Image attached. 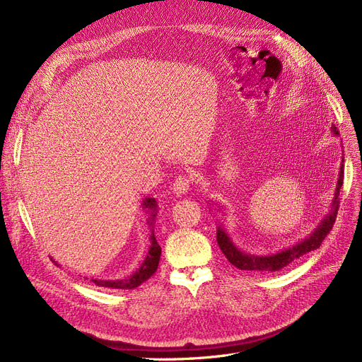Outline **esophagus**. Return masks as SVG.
Segmentation results:
<instances>
[{
	"mask_svg": "<svg viewBox=\"0 0 362 362\" xmlns=\"http://www.w3.org/2000/svg\"><path fill=\"white\" fill-rule=\"evenodd\" d=\"M192 181L193 178L190 177V175H180V177L173 181V185H172V190L175 194H185L190 187H192Z\"/></svg>",
	"mask_w": 362,
	"mask_h": 362,
	"instance_id": "esophagus-1",
	"label": "esophagus"
}]
</instances>
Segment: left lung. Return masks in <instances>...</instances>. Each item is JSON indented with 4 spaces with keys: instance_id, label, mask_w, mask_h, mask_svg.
Returning a JSON list of instances; mask_svg holds the SVG:
<instances>
[{
    "instance_id": "left-lung-1",
    "label": "left lung",
    "mask_w": 362,
    "mask_h": 362,
    "mask_svg": "<svg viewBox=\"0 0 362 362\" xmlns=\"http://www.w3.org/2000/svg\"><path fill=\"white\" fill-rule=\"evenodd\" d=\"M331 131L335 137H338V129L334 125L331 127ZM343 163H344V158H341V166H339L337 187L334 192V198L331 202L329 213H327L322 218V222L317 225V228L308 237H305L303 240H300V242H298L287 249H282V250L276 252V254H270V255L246 254V252H243L242 249H238L235 246V243L233 242V238L229 237L225 226L222 223H218L217 225V245L223 252V255L228 258V261L240 270L272 273V272H278L284 267H287L294 259H298L302 255L308 254V252L319 249L325 237L331 233V229L335 222V217H337L338 202H339L338 193L343 185V175H344V169H343L344 164Z\"/></svg>"
}]
</instances>
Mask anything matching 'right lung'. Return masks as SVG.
Segmentation results:
<instances>
[{"instance_id":"1","label":"right lung","mask_w":362,"mask_h":362,"mask_svg":"<svg viewBox=\"0 0 362 362\" xmlns=\"http://www.w3.org/2000/svg\"><path fill=\"white\" fill-rule=\"evenodd\" d=\"M141 208H144L145 213L148 214L146 223L151 228V237H149V249L148 254L141 262L140 267L129 275L125 279H92V282L98 287H107V288H120V290H131L139 287L140 284H144L148 281L158 269V262L161 257V247L158 246L156 235H154V223H156V217L158 213V205L154 198H145L144 202H141Z\"/></svg>"}]
</instances>
